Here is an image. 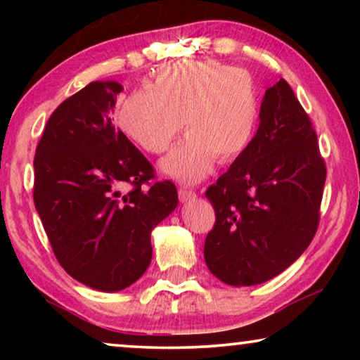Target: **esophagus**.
Returning <instances> with one entry per match:
<instances>
[{"mask_svg": "<svg viewBox=\"0 0 360 360\" xmlns=\"http://www.w3.org/2000/svg\"><path fill=\"white\" fill-rule=\"evenodd\" d=\"M179 198H180L181 203H186V201L195 200L196 198V193H195L193 190L185 188V186H180V188H179Z\"/></svg>", "mask_w": 360, "mask_h": 360, "instance_id": "esophagus-1", "label": "esophagus"}]
</instances>
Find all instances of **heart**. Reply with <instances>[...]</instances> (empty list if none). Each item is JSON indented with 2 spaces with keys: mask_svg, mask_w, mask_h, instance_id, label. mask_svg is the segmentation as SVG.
Segmentation results:
<instances>
[{
  "mask_svg": "<svg viewBox=\"0 0 360 360\" xmlns=\"http://www.w3.org/2000/svg\"><path fill=\"white\" fill-rule=\"evenodd\" d=\"M259 93L248 72L216 60H179L157 72L149 90L129 95L117 111L127 139L147 154H162L181 124L186 137L162 159L160 172L198 184L216 160L231 164L252 144Z\"/></svg>",
  "mask_w": 360,
  "mask_h": 360,
  "instance_id": "obj_1",
  "label": "heart"
}]
</instances>
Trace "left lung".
<instances>
[{
    "label": "left lung",
    "instance_id": "left-lung-1",
    "mask_svg": "<svg viewBox=\"0 0 360 360\" xmlns=\"http://www.w3.org/2000/svg\"><path fill=\"white\" fill-rule=\"evenodd\" d=\"M259 120L249 149L206 190L216 223L205 262L233 287L267 282L307 250L326 181L316 132L283 78L265 91Z\"/></svg>",
    "mask_w": 360,
    "mask_h": 360
}]
</instances>
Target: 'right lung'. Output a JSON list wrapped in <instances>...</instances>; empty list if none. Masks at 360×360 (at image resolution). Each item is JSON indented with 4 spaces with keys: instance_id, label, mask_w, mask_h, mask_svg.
Returning a JSON list of instances; mask_svg holds the SVG:
<instances>
[{
    "instance_id": "right-lung-1",
    "label": "right lung",
    "mask_w": 360,
    "mask_h": 360,
    "mask_svg": "<svg viewBox=\"0 0 360 360\" xmlns=\"http://www.w3.org/2000/svg\"><path fill=\"white\" fill-rule=\"evenodd\" d=\"M122 85L91 82L49 117L34 159V205L65 272L100 292L137 282L152 259L150 233L179 205L172 181L112 124ZM126 184L133 190L122 194Z\"/></svg>"
}]
</instances>
